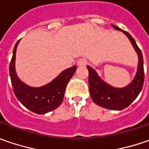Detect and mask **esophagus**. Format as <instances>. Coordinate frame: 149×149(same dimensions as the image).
<instances>
[{
    "mask_svg": "<svg viewBox=\"0 0 149 149\" xmlns=\"http://www.w3.org/2000/svg\"><path fill=\"white\" fill-rule=\"evenodd\" d=\"M86 65H87V60H85V59H80L79 60H78L77 65L79 67H84Z\"/></svg>",
    "mask_w": 149,
    "mask_h": 149,
    "instance_id": "34e87169",
    "label": "esophagus"
}]
</instances>
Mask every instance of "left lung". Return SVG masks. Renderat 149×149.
<instances>
[{
	"instance_id": "obj_1",
	"label": "left lung",
	"mask_w": 149,
	"mask_h": 149,
	"mask_svg": "<svg viewBox=\"0 0 149 149\" xmlns=\"http://www.w3.org/2000/svg\"><path fill=\"white\" fill-rule=\"evenodd\" d=\"M112 26L119 31H122L129 38L134 49L139 57L138 69L134 78L127 86L123 88H115L107 84L98 75L97 72L87 66L89 70V87L90 96L96 104L111 110H122L129 106L139 95L144 82L143 60L140 49L137 45L134 39L127 31H124L118 26Z\"/></svg>"
}]
</instances>
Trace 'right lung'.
<instances>
[{
	"instance_id": "right-lung-1",
	"label": "right lung",
	"mask_w": 149,
	"mask_h": 149,
	"mask_svg": "<svg viewBox=\"0 0 149 149\" xmlns=\"http://www.w3.org/2000/svg\"><path fill=\"white\" fill-rule=\"evenodd\" d=\"M20 40L15 45L10 64V76L15 95L23 105L33 113L45 114L57 109L61 104L66 85L77 66L74 65L62 71L49 84L41 87H31L20 80L15 71V54Z\"/></svg>"
}]
</instances>
